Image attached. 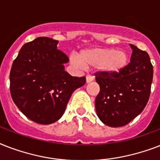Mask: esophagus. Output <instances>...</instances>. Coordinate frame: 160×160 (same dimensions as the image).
I'll return each mask as SVG.
<instances>
[{
  "label": "esophagus",
  "instance_id": "esophagus-1",
  "mask_svg": "<svg viewBox=\"0 0 160 160\" xmlns=\"http://www.w3.org/2000/svg\"><path fill=\"white\" fill-rule=\"evenodd\" d=\"M94 80V77L93 76H90V75H87L86 76V83H90L91 81H93Z\"/></svg>",
  "mask_w": 160,
  "mask_h": 160
}]
</instances>
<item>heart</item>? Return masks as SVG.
Masks as SVG:
<instances>
[{"label": "heart", "instance_id": "heart-1", "mask_svg": "<svg viewBox=\"0 0 160 160\" xmlns=\"http://www.w3.org/2000/svg\"><path fill=\"white\" fill-rule=\"evenodd\" d=\"M76 58H72L74 64L87 67H96L105 75H113L121 73L129 63V55L124 50L107 47H92L82 50Z\"/></svg>", "mask_w": 160, "mask_h": 160}]
</instances>
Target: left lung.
Returning a JSON list of instances; mask_svg holds the SVG:
<instances>
[{
    "instance_id": "obj_1",
    "label": "left lung",
    "mask_w": 160,
    "mask_h": 160,
    "mask_svg": "<svg viewBox=\"0 0 160 160\" xmlns=\"http://www.w3.org/2000/svg\"><path fill=\"white\" fill-rule=\"evenodd\" d=\"M130 63L121 73H96L100 88L95 99L99 119L110 127L126 125L138 116L149 100L153 80V65L147 52L129 44Z\"/></svg>"
}]
</instances>
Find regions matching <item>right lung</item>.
<instances>
[{
    "label": "right lung",
    "mask_w": 160,
    "mask_h": 160,
    "mask_svg": "<svg viewBox=\"0 0 160 160\" xmlns=\"http://www.w3.org/2000/svg\"><path fill=\"white\" fill-rule=\"evenodd\" d=\"M58 41L38 37L26 43L14 60L10 90L14 103L32 121L50 124L64 114L72 93L85 84V77L65 70L69 62L57 49Z\"/></svg>",
    "instance_id": "right-lung-1"
}]
</instances>
